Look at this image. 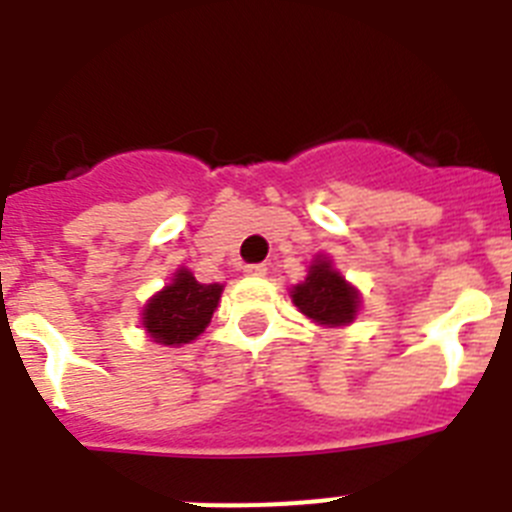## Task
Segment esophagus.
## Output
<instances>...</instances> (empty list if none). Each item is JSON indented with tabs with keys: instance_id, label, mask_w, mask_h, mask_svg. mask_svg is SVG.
I'll list each match as a JSON object with an SVG mask.
<instances>
[{
	"instance_id": "esophagus-1",
	"label": "esophagus",
	"mask_w": 512,
	"mask_h": 512,
	"mask_svg": "<svg viewBox=\"0 0 512 512\" xmlns=\"http://www.w3.org/2000/svg\"><path fill=\"white\" fill-rule=\"evenodd\" d=\"M243 271H246L248 277H264V274H266V264H248Z\"/></svg>"
}]
</instances>
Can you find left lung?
Returning a JSON list of instances; mask_svg holds the SVG:
<instances>
[{
	"label": "left lung",
	"instance_id": "1",
	"mask_svg": "<svg viewBox=\"0 0 512 512\" xmlns=\"http://www.w3.org/2000/svg\"><path fill=\"white\" fill-rule=\"evenodd\" d=\"M289 297L302 315L328 328L354 323L361 302L359 289L351 287L325 256H315L305 282L292 287Z\"/></svg>",
	"mask_w": 512,
	"mask_h": 512
}]
</instances>
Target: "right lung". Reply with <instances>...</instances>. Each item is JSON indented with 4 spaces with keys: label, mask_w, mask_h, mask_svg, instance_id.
I'll list each match as a JSON object with an SVG mask.
<instances>
[{
    "label": "right lung",
    "mask_w": 512,
    "mask_h": 512,
    "mask_svg": "<svg viewBox=\"0 0 512 512\" xmlns=\"http://www.w3.org/2000/svg\"><path fill=\"white\" fill-rule=\"evenodd\" d=\"M223 295V284H200L189 269H179L143 307V328L156 343L182 346L205 333Z\"/></svg>",
    "instance_id": "add662e5"
}]
</instances>
